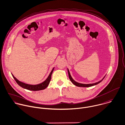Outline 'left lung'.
<instances>
[{
	"label": "left lung",
	"instance_id": "left-lung-1",
	"mask_svg": "<svg viewBox=\"0 0 125 125\" xmlns=\"http://www.w3.org/2000/svg\"><path fill=\"white\" fill-rule=\"evenodd\" d=\"M67 70H68V76H69V79L71 81V82L75 86H78V87H92V86H94V85H96L97 84H98V83H99L100 82H101L103 79L104 78L105 76L103 78V79H102L101 81H99L97 82H96V83H93V84H81V83H78L77 82H76L75 81H74L72 78L71 77V76L70 75V72H69V71L68 70V69L67 68Z\"/></svg>",
	"mask_w": 125,
	"mask_h": 125
}]
</instances>
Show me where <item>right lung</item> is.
Instances as JSON below:
<instances>
[{"label": "right lung", "mask_w": 125, "mask_h": 125, "mask_svg": "<svg viewBox=\"0 0 125 125\" xmlns=\"http://www.w3.org/2000/svg\"><path fill=\"white\" fill-rule=\"evenodd\" d=\"M54 69V67L52 70L51 72H50V73L49 75L48 76V77L46 79V80H45L43 82H42L40 84H37V85H31V84H28L23 83V82H21L19 80H18L16 77H14V76L12 74V75L13 77L16 81V82L21 87H22L24 89L30 90V91H40V90H44L48 87V85L50 83V81H51V76H52V74Z\"/></svg>", "instance_id": "add662e5"}]
</instances>
